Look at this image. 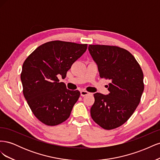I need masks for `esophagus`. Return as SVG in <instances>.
I'll use <instances>...</instances> for the list:
<instances>
[{"label": "esophagus", "instance_id": "esophagus-1", "mask_svg": "<svg viewBox=\"0 0 160 160\" xmlns=\"http://www.w3.org/2000/svg\"><path fill=\"white\" fill-rule=\"evenodd\" d=\"M89 93L88 91H87L83 90V91H81V95L82 97L86 96V95H89Z\"/></svg>", "mask_w": 160, "mask_h": 160}]
</instances>
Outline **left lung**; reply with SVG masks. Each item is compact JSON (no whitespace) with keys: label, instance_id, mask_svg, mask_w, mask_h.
Masks as SVG:
<instances>
[{"label":"left lung","instance_id":"left-lung-1","mask_svg":"<svg viewBox=\"0 0 160 160\" xmlns=\"http://www.w3.org/2000/svg\"><path fill=\"white\" fill-rule=\"evenodd\" d=\"M88 49L101 78L111 81L108 95H93L91 118L105 129L117 128L127 122L140 102L144 89L143 71L135 57L122 48L89 45Z\"/></svg>","mask_w":160,"mask_h":160}]
</instances>
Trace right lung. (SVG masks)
<instances>
[{
  "label": "right lung",
  "mask_w": 160,
  "mask_h": 160,
  "mask_svg": "<svg viewBox=\"0 0 160 160\" xmlns=\"http://www.w3.org/2000/svg\"><path fill=\"white\" fill-rule=\"evenodd\" d=\"M87 48V44L47 42L38 47L24 62L21 74L23 95L42 123L54 126L69 118L80 92L67 89L58 77L65 78L67 72Z\"/></svg>",
  "instance_id": "obj_1"
}]
</instances>
